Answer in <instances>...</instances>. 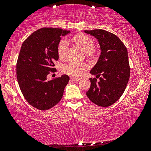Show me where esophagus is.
I'll use <instances>...</instances> for the list:
<instances>
[{"label":"esophagus","instance_id":"1","mask_svg":"<svg viewBox=\"0 0 151 151\" xmlns=\"http://www.w3.org/2000/svg\"><path fill=\"white\" fill-rule=\"evenodd\" d=\"M71 81H73V82H75V83H76V82H78V81H80V79L79 78H75V77H72L71 78Z\"/></svg>","mask_w":151,"mask_h":151}]
</instances>
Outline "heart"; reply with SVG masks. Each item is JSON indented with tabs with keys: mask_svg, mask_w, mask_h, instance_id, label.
I'll list each match as a JSON object with an SVG mask.
<instances>
[{
	"mask_svg": "<svg viewBox=\"0 0 151 151\" xmlns=\"http://www.w3.org/2000/svg\"><path fill=\"white\" fill-rule=\"evenodd\" d=\"M73 41L75 44L81 47L83 51L86 52L88 56H93L95 53L94 42L93 40L88 35L83 33H77L73 36ZM68 46V40L66 37H63L60 40L57 46V52L58 56L60 58H63L65 56L66 50ZM89 65L86 63H75L70 62L67 63L63 66V71L66 75L70 76L79 77L87 71Z\"/></svg>",
	"mask_w": 151,
	"mask_h": 151,
	"instance_id": "1",
	"label": "heart"
}]
</instances>
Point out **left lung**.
Instances as JSON below:
<instances>
[{"label": "left lung", "mask_w": 151, "mask_h": 151, "mask_svg": "<svg viewBox=\"0 0 151 151\" xmlns=\"http://www.w3.org/2000/svg\"><path fill=\"white\" fill-rule=\"evenodd\" d=\"M84 32L97 38L101 50L97 64L90 71L96 77L90 78L91 86L86 94L93 104L110 106L122 95L130 78L127 49L117 35L106 30Z\"/></svg>", "instance_id": "obj_1"}]
</instances>
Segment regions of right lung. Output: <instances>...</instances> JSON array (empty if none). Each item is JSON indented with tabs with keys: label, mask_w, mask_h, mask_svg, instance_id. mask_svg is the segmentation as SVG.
I'll use <instances>...</instances> for the list:
<instances>
[{
	"label": "right lung",
	"mask_w": 151,
	"mask_h": 151,
	"mask_svg": "<svg viewBox=\"0 0 151 151\" xmlns=\"http://www.w3.org/2000/svg\"><path fill=\"white\" fill-rule=\"evenodd\" d=\"M69 33L63 29L44 27L33 32L21 45L17 78L26 101L36 109L52 108L63 96L69 76L63 75L47 81V75L56 70L54 62L59 58L57 46L60 37Z\"/></svg>",
	"instance_id": "1"
}]
</instances>
